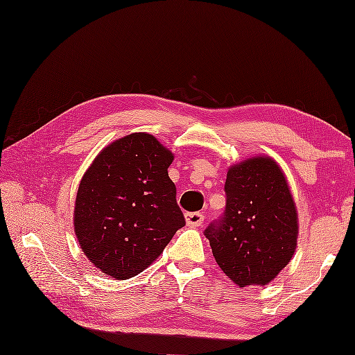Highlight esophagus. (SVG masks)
<instances>
[{"label": "esophagus", "mask_w": 355, "mask_h": 355, "mask_svg": "<svg viewBox=\"0 0 355 355\" xmlns=\"http://www.w3.org/2000/svg\"><path fill=\"white\" fill-rule=\"evenodd\" d=\"M186 224L187 227H200L204 220V215L200 211H193V213H186Z\"/></svg>", "instance_id": "1"}]
</instances>
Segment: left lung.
<instances>
[{"label":"left lung","mask_w":355,"mask_h":355,"mask_svg":"<svg viewBox=\"0 0 355 355\" xmlns=\"http://www.w3.org/2000/svg\"><path fill=\"white\" fill-rule=\"evenodd\" d=\"M222 218L205 228L213 257L239 287L266 286L296 250L298 213L278 163L265 155L233 164Z\"/></svg>","instance_id":"1"}]
</instances>
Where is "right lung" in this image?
<instances>
[{
    "label": "right lung",
    "mask_w": 355,
    "mask_h": 355,
    "mask_svg": "<svg viewBox=\"0 0 355 355\" xmlns=\"http://www.w3.org/2000/svg\"><path fill=\"white\" fill-rule=\"evenodd\" d=\"M174 160L148 133L114 140L96 155L80 181L73 230L86 257L103 274L128 279L163 252L186 220L175 184Z\"/></svg>",
    "instance_id": "1"
}]
</instances>
